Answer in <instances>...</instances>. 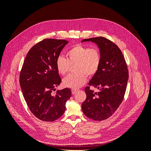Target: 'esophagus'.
<instances>
[{
  "label": "esophagus",
  "mask_w": 151,
  "mask_h": 151,
  "mask_svg": "<svg viewBox=\"0 0 151 151\" xmlns=\"http://www.w3.org/2000/svg\"><path fill=\"white\" fill-rule=\"evenodd\" d=\"M77 92V89H72V94H74Z\"/></svg>",
  "instance_id": "esophagus-1"
}]
</instances>
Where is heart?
<instances>
[{
    "label": "heart",
    "instance_id": "heart-1",
    "mask_svg": "<svg viewBox=\"0 0 151 151\" xmlns=\"http://www.w3.org/2000/svg\"><path fill=\"white\" fill-rule=\"evenodd\" d=\"M67 58L58 56L55 65L59 74L65 76L69 70L70 65L76 63V74L66 77L63 81L65 87L78 89L83 86L87 81V75L93 76L99 69L101 63V53L96 48H90L88 46L76 45L67 50Z\"/></svg>",
    "mask_w": 151,
    "mask_h": 151
}]
</instances>
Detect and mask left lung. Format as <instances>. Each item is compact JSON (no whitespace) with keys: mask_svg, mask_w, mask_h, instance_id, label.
<instances>
[{"mask_svg":"<svg viewBox=\"0 0 151 151\" xmlns=\"http://www.w3.org/2000/svg\"><path fill=\"white\" fill-rule=\"evenodd\" d=\"M84 42L96 44L102 60L99 70L88 84L99 91L94 93L89 86L86 87V99L82 104V109L91 119L102 121L110 117L122 103L129 79V70L120 49L111 41L100 36L84 39L82 41Z\"/></svg>","mask_w":151,"mask_h":151,"instance_id":"obj_1","label":"left lung"}]
</instances>
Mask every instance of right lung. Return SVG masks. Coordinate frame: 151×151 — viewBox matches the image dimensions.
I'll list each match as a JSON object with an SVG mask.
<instances>
[{"mask_svg":"<svg viewBox=\"0 0 151 151\" xmlns=\"http://www.w3.org/2000/svg\"><path fill=\"white\" fill-rule=\"evenodd\" d=\"M67 43L65 40L44 39L29 50L21 68L22 94L31 113L42 121L53 122L60 118L71 96L69 88L52 94L62 82L55 62Z\"/></svg>","mask_w":151,"mask_h":151,"instance_id":"obj_1","label":"right lung"}]
</instances>
